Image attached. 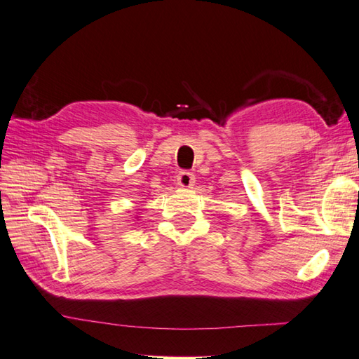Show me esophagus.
Masks as SVG:
<instances>
[{"mask_svg":"<svg viewBox=\"0 0 359 359\" xmlns=\"http://www.w3.org/2000/svg\"><path fill=\"white\" fill-rule=\"evenodd\" d=\"M177 184L181 189H191L195 184V177L191 172H180L177 177Z\"/></svg>","mask_w":359,"mask_h":359,"instance_id":"esophagus-1","label":"esophagus"}]
</instances>
